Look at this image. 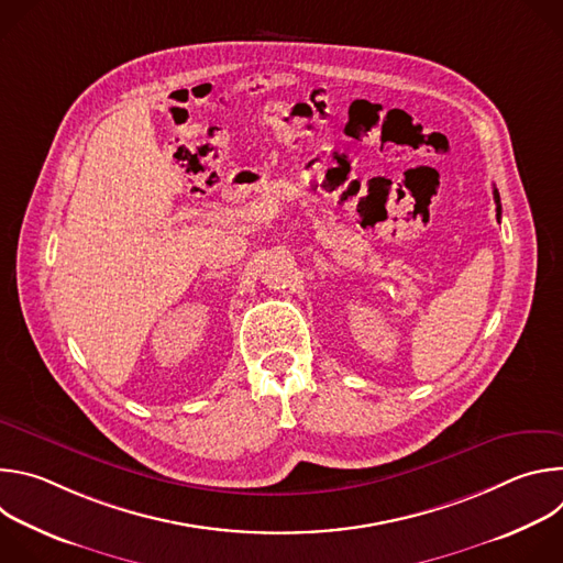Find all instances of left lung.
Segmentation results:
<instances>
[{"instance_id":"left-lung-1","label":"left lung","mask_w":563,"mask_h":563,"mask_svg":"<svg viewBox=\"0 0 563 563\" xmlns=\"http://www.w3.org/2000/svg\"><path fill=\"white\" fill-rule=\"evenodd\" d=\"M493 194H495V202H497V220H499V218H501V198H499V191H497V189H495Z\"/></svg>"}]
</instances>
